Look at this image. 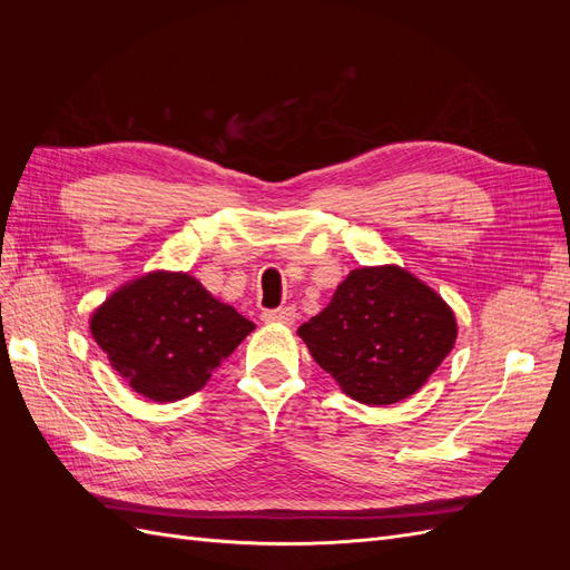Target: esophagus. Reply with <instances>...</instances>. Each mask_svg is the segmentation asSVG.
Returning a JSON list of instances; mask_svg holds the SVG:
<instances>
[{
	"instance_id": "1",
	"label": "esophagus",
	"mask_w": 570,
	"mask_h": 570,
	"mask_svg": "<svg viewBox=\"0 0 570 570\" xmlns=\"http://www.w3.org/2000/svg\"><path fill=\"white\" fill-rule=\"evenodd\" d=\"M297 318V308L295 306H281V308H271V312L262 314L264 323H283V325H292Z\"/></svg>"
}]
</instances>
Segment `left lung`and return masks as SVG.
<instances>
[{
	"label": "left lung",
	"mask_w": 570,
	"mask_h": 570,
	"mask_svg": "<svg viewBox=\"0 0 570 570\" xmlns=\"http://www.w3.org/2000/svg\"><path fill=\"white\" fill-rule=\"evenodd\" d=\"M297 335L340 390L371 406L416 394L454 350L456 316L402 266H361Z\"/></svg>",
	"instance_id": "obj_1"
}]
</instances>
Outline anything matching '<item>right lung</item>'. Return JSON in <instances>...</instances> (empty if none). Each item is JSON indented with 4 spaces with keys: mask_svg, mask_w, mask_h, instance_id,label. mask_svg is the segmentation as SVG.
I'll return each instance as SVG.
<instances>
[{
    "mask_svg": "<svg viewBox=\"0 0 570 570\" xmlns=\"http://www.w3.org/2000/svg\"><path fill=\"white\" fill-rule=\"evenodd\" d=\"M252 331V321L183 271L132 278L90 316V333L111 368L161 404L202 390Z\"/></svg>",
    "mask_w": 570,
    "mask_h": 570,
    "instance_id": "right-lung-1",
    "label": "right lung"
}]
</instances>
